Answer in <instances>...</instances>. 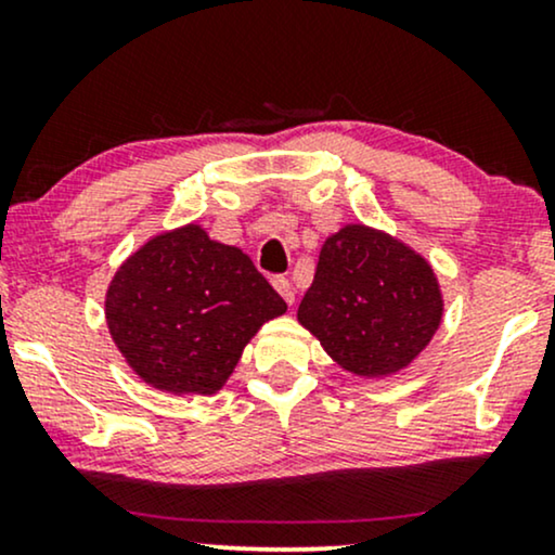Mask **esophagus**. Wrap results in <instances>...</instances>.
Returning <instances> with one entry per match:
<instances>
[{
    "label": "esophagus",
    "mask_w": 555,
    "mask_h": 555,
    "mask_svg": "<svg viewBox=\"0 0 555 555\" xmlns=\"http://www.w3.org/2000/svg\"><path fill=\"white\" fill-rule=\"evenodd\" d=\"M273 289H276L279 295L284 297V302H286V305L295 302V289H292L289 279H286V276H273Z\"/></svg>",
    "instance_id": "obj_1"
}]
</instances>
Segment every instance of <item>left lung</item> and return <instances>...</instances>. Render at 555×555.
Returning a JSON list of instances; mask_svg holds the SVG:
<instances>
[{"mask_svg":"<svg viewBox=\"0 0 555 555\" xmlns=\"http://www.w3.org/2000/svg\"><path fill=\"white\" fill-rule=\"evenodd\" d=\"M443 299L425 258L352 224L326 240L297 318L344 371L388 375L410 365L441 326Z\"/></svg>","mask_w":555,"mask_h":555,"instance_id":"obj_1","label":"left lung"}]
</instances>
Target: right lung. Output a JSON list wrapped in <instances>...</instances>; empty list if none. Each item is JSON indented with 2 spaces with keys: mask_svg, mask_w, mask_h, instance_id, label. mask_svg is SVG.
<instances>
[{
  "mask_svg": "<svg viewBox=\"0 0 555 555\" xmlns=\"http://www.w3.org/2000/svg\"><path fill=\"white\" fill-rule=\"evenodd\" d=\"M286 302L237 247L197 224L158 234L106 292L112 339L145 384L171 393H214L245 344Z\"/></svg>",
  "mask_w": 555,
  "mask_h": 555,
  "instance_id": "obj_1",
  "label": "right lung"
}]
</instances>
